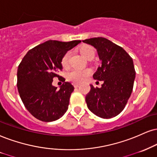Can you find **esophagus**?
Returning <instances> with one entry per match:
<instances>
[{"mask_svg": "<svg viewBox=\"0 0 157 157\" xmlns=\"http://www.w3.org/2000/svg\"><path fill=\"white\" fill-rule=\"evenodd\" d=\"M73 86H74L75 88H77L79 86V84H78V83H74V84H73Z\"/></svg>", "mask_w": 157, "mask_h": 157, "instance_id": "obj_1", "label": "esophagus"}]
</instances>
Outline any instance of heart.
Wrapping results in <instances>:
<instances>
[{"mask_svg": "<svg viewBox=\"0 0 157 157\" xmlns=\"http://www.w3.org/2000/svg\"><path fill=\"white\" fill-rule=\"evenodd\" d=\"M80 53L84 56L85 58L90 59L94 57V48L92 46L88 44H84L79 48ZM71 56V52H67L61 59V65L63 68L66 69L69 67V58ZM91 74V71L90 69H73L67 73V78L71 82L75 83H81L86 80L88 76Z\"/></svg>", "mask_w": 157, "mask_h": 157, "instance_id": "1", "label": "heart"}]
</instances>
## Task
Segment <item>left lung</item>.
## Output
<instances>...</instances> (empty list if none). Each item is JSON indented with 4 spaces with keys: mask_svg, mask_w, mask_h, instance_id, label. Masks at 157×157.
<instances>
[{
    "mask_svg": "<svg viewBox=\"0 0 157 157\" xmlns=\"http://www.w3.org/2000/svg\"><path fill=\"white\" fill-rule=\"evenodd\" d=\"M83 42L98 51L102 64L93 78L103 82L101 88L90 85L86 105L98 117L113 118L123 111L132 92L135 78L133 60L122 47L105 38H92Z\"/></svg>",
    "mask_w": 157,
    "mask_h": 157,
    "instance_id": "obj_1",
    "label": "left lung"
}]
</instances>
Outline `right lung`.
I'll return each instance as SVG.
<instances>
[{"mask_svg":"<svg viewBox=\"0 0 157 157\" xmlns=\"http://www.w3.org/2000/svg\"><path fill=\"white\" fill-rule=\"evenodd\" d=\"M79 43L81 40H47L29 50L19 65V96L26 109L40 121H55L67 111L74 87L71 83L64 82L57 90L52 82L55 77L59 78L57 73L63 70L62 57Z\"/></svg>","mask_w":157,"mask_h":157,"instance_id":"1","label":"right lung"}]
</instances>
